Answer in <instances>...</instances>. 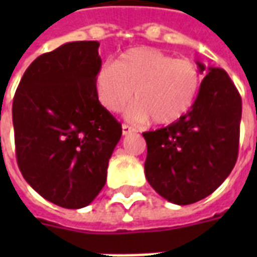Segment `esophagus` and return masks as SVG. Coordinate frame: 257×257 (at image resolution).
Masks as SVG:
<instances>
[{"label":"esophagus","instance_id":"34e87169","mask_svg":"<svg viewBox=\"0 0 257 257\" xmlns=\"http://www.w3.org/2000/svg\"><path fill=\"white\" fill-rule=\"evenodd\" d=\"M134 132H135V128L129 126V125H126V123H123V125H122V135H123V136H126V135H129V134H134Z\"/></svg>","mask_w":257,"mask_h":257}]
</instances>
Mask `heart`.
I'll use <instances>...</instances> for the list:
<instances>
[{
  "instance_id": "heart-1",
  "label": "heart",
  "mask_w": 257,
  "mask_h": 257,
  "mask_svg": "<svg viewBox=\"0 0 257 257\" xmlns=\"http://www.w3.org/2000/svg\"><path fill=\"white\" fill-rule=\"evenodd\" d=\"M201 74L187 59H175L154 48H135L123 52L114 64L99 68L96 97L110 112L129 108L132 121L169 125L183 118L198 96ZM135 96H133V90Z\"/></svg>"
}]
</instances>
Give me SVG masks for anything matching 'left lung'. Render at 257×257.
<instances>
[{
    "instance_id": "8db88e82",
    "label": "left lung",
    "mask_w": 257,
    "mask_h": 257,
    "mask_svg": "<svg viewBox=\"0 0 257 257\" xmlns=\"http://www.w3.org/2000/svg\"><path fill=\"white\" fill-rule=\"evenodd\" d=\"M190 111L165 128L145 132L147 182L161 197L189 205L215 191L237 162L242 100L223 68L205 67Z\"/></svg>"
}]
</instances>
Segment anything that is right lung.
Instances as JSON below:
<instances>
[{"label":"right lung","mask_w":257,"mask_h":257,"mask_svg":"<svg viewBox=\"0 0 257 257\" xmlns=\"http://www.w3.org/2000/svg\"><path fill=\"white\" fill-rule=\"evenodd\" d=\"M97 41L67 42L26 70L12 104L16 160L26 182L67 209L104 187L121 123L96 97Z\"/></svg>","instance_id":"right-lung-1"}]
</instances>
